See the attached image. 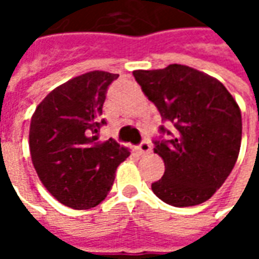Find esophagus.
Listing matches in <instances>:
<instances>
[{
    "label": "esophagus",
    "instance_id": "34e87169",
    "mask_svg": "<svg viewBox=\"0 0 259 259\" xmlns=\"http://www.w3.org/2000/svg\"><path fill=\"white\" fill-rule=\"evenodd\" d=\"M138 151H140V154H148V153H151V144H150V141L144 140L140 144V147H138Z\"/></svg>",
    "mask_w": 259,
    "mask_h": 259
}]
</instances>
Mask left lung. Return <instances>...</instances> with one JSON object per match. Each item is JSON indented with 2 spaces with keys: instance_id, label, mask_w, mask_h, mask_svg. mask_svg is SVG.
Returning <instances> with one entry per match:
<instances>
[{
  "instance_id": "8db88e82",
  "label": "left lung",
  "mask_w": 259,
  "mask_h": 259,
  "mask_svg": "<svg viewBox=\"0 0 259 259\" xmlns=\"http://www.w3.org/2000/svg\"><path fill=\"white\" fill-rule=\"evenodd\" d=\"M135 80L176 128L155 141L164 176L151 184L154 194L176 207L206 202L225 183L238 160L242 140L241 109L218 79L184 65L134 70ZM160 131L170 135L164 126Z\"/></svg>"
}]
</instances>
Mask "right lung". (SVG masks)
<instances>
[{
	"mask_svg": "<svg viewBox=\"0 0 259 259\" xmlns=\"http://www.w3.org/2000/svg\"><path fill=\"white\" fill-rule=\"evenodd\" d=\"M118 76L102 70L76 76L53 89L31 116L28 141L37 176L49 193L72 209L101 203L116 167L130 155L112 138L98 141L106 124V91Z\"/></svg>",
	"mask_w": 259,
	"mask_h": 259,
	"instance_id": "obj_1",
	"label": "right lung"
}]
</instances>
